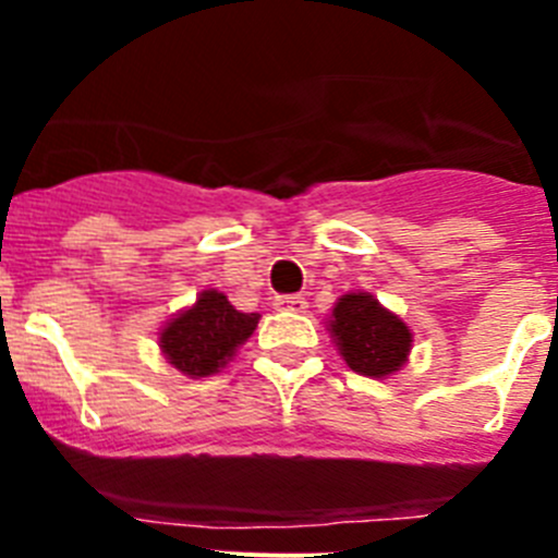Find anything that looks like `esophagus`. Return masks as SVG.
I'll list each match as a JSON object with an SVG mask.
<instances>
[{"label": "esophagus", "instance_id": "34e87169", "mask_svg": "<svg viewBox=\"0 0 558 558\" xmlns=\"http://www.w3.org/2000/svg\"><path fill=\"white\" fill-rule=\"evenodd\" d=\"M274 310H279V313H304L307 302H304L302 295H276Z\"/></svg>", "mask_w": 558, "mask_h": 558}]
</instances>
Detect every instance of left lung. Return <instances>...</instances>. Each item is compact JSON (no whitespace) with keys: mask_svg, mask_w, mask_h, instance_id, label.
Wrapping results in <instances>:
<instances>
[{"mask_svg":"<svg viewBox=\"0 0 558 558\" xmlns=\"http://www.w3.org/2000/svg\"><path fill=\"white\" fill-rule=\"evenodd\" d=\"M327 329L340 357L363 377H391L411 357V327L363 290L340 295L327 318Z\"/></svg>","mask_w":558,"mask_h":558,"instance_id":"8db88e82","label":"left lung"}]
</instances>
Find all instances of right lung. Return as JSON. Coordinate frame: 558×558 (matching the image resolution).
<instances>
[{
	"label": "right lung",
	"instance_id": "1",
	"mask_svg": "<svg viewBox=\"0 0 558 558\" xmlns=\"http://www.w3.org/2000/svg\"><path fill=\"white\" fill-rule=\"evenodd\" d=\"M256 324L259 313H240L226 293L206 288L190 307L179 310L161 327V357L190 379L211 377L254 335Z\"/></svg>",
	"mask_w": 558,
	"mask_h": 558
}]
</instances>
